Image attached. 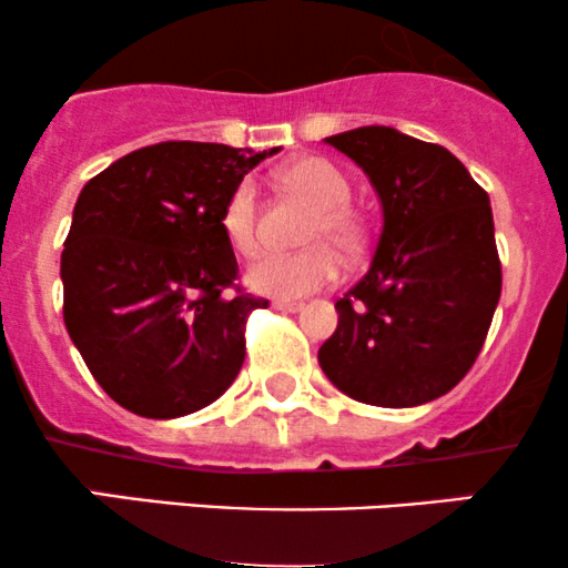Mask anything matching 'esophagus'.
<instances>
[{"instance_id": "1", "label": "esophagus", "mask_w": 568, "mask_h": 568, "mask_svg": "<svg viewBox=\"0 0 568 568\" xmlns=\"http://www.w3.org/2000/svg\"><path fill=\"white\" fill-rule=\"evenodd\" d=\"M273 308L282 311V313H297V311H303V303H286V300H276V303H273Z\"/></svg>"}]
</instances>
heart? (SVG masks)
<instances>
[{"label": "heart", "mask_w": 568, "mask_h": 568, "mask_svg": "<svg viewBox=\"0 0 568 568\" xmlns=\"http://www.w3.org/2000/svg\"><path fill=\"white\" fill-rule=\"evenodd\" d=\"M278 180L290 191L311 199L318 206L313 215L305 242L313 246L292 255H268L252 265L246 273V284L257 295L276 300H300L311 292L322 290L326 284H335L339 276V255L337 244L345 255H356L364 244V225L356 212L351 210V185L343 172L326 159L303 156L297 162L286 164L278 172ZM220 225L229 242L239 255L255 257L263 250V236H260L257 223V189L252 180H242L233 185L223 204ZM322 241V245H316ZM331 244L326 245L325 242Z\"/></svg>", "instance_id": "b5f03b06"}]
</instances>
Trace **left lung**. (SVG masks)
<instances>
[{"instance_id": "obj_1", "label": "left lung", "mask_w": 568, "mask_h": 568, "mask_svg": "<svg viewBox=\"0 0 568 568\" xmlns=\"http://www.w3.org/2000/svg\"><path fill=\"white\" fill-rule=\"evenodd\" d=\"M369 178V271L335 303L318 364L362 404L406 409L449 393L481 353L503 292L489 193L444 145L369 124L324 138Z\"/></svg>"}]
</instances>
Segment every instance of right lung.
I'll return each instance as SVG.
<instances>
[{
    "instance_id": "obj_1",
    "label": "right lung",
    "mask_w": 568,
    "mask_h": 568,
    "mask_svg": "<svg viewBox=\"0 0 568 568\" xmlns=\"http://www.w3.org/2000/svg\"><path fill=\"white\" fill-rule=\"evenodd\" d=\"M278 151L170 140L116 159L79 193L60 255L63 322L124 409L183 417L236 379L246 316L268 300L225 292L239 265L220 215Z\"/></svg>"
}]
</instances>
